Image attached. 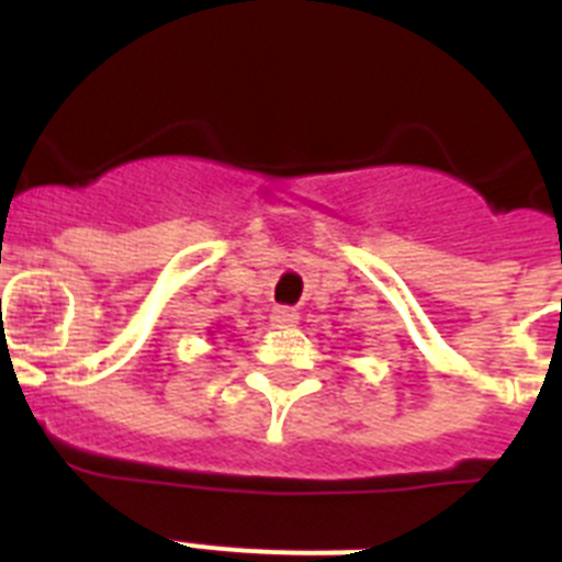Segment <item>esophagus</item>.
I'll use <instances>...</instances> for the list:
<instances>
[{
  "label": "esophagus",
  "mask_w": 562,
  "mask_h": 562,
  "mask_svg": "<svg viewBox=\"0 0 562 562\" xmlns=\"http://www.w3.org/2000/svg\"><path fill=\"white\" fill-rule=\"evenodd\" d=\"M270 321H272V326H281V329H286V326L297 324V312L292 310V306H276Z\"/></svg>",
  "instance_id": "esophagus-1"
}]
</instances>
